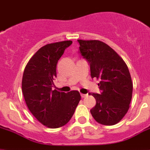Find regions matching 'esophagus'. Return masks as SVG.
Segmentation results:
<instances>
[{
	"instance_id": "34e87169",
	"label": "esophagus",
	"mask_w": 150,
	"mask_h": 150,
	"mask_svg": "<svg viewBox=\"0 0 150 150\" xmlns=\"http://www.w3.org/2000/svg\"><path fill=\"white\" fill-rule=\"evenodd\" d=\"M81 98H86V97H87L88 96V94H81Z\"/></svg>"
}]
</instances>
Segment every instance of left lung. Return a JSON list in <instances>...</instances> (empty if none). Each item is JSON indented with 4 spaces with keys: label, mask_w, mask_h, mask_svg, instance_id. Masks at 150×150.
<instances>
[{
    "label": "left lung",
    "mask_w": 150,
    "mask_h": 150,
    "mask_svg": "<svg viewBox=\"0 0 150 150\" xmlns=\"http://www.w3.org/2000/svg\"><path fill=\"white\" fill-rule=\"evenodd\" d=\"M78 41L79 52L90 64L91 77L99 80L100 94L89 93L96 100L91 114L102 125H115L127 113L132 99L133 86L129 69L123 59L103 41Z\"/></svg>",
    "instance_id": "8db88e82"
}]
</instances>
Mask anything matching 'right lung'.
Masks as SVG:
<instances>
[{"label": "right lung", "instance_id": "add662e5", "mask_svg": "<svg viewBox=\"0 0 150 150\" xmlns=\"http://www.w3.org/2000/svg\"><path fill=\"white\" fill-rule=\"evenodd\" d=\"M71 44V41H64L41 47L23 74L22 92L27 106L41 124L52 129L68 123L81 100L79 91L65 93L52 89L57 63Z\"/></svg>", "mask_w": 150, "mask_h": 150}]
</instances>
